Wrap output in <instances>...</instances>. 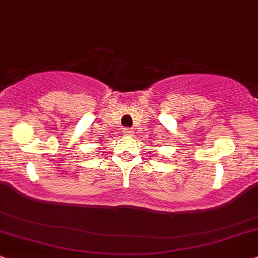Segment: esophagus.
<instances>
[{
	"instance_id": "obj_1",
	"label": "esophagus",
	"mask_w": 258,
	"mask_h": 258,
	"mask_svg": "<svg viewBox=\"0 0 258 258\" xmlns=\"http://www.w3.org/2000/svg\"><path fill=\"white\" fill-rule=\"evenodd\" d=\"M123 134L125 136H128V138H132V136H134V132H133V130L129 129V128H124Z\"/></svg>"
}]
</instances>
